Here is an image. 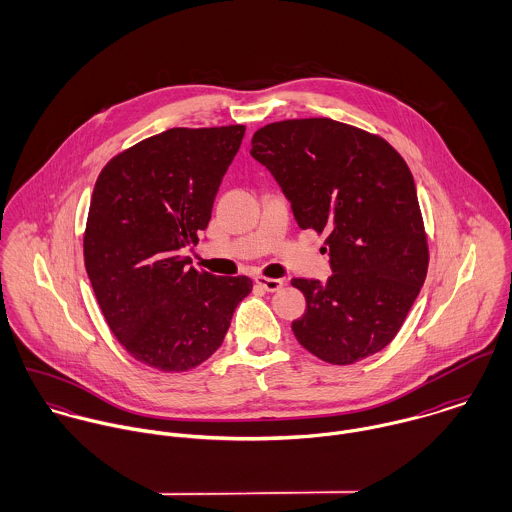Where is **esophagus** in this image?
Here are the masks:
<instances>
[{"label": "esophagus", "instance_id": "1", "mask_svg": "<svg viewBox=\"0 0 512 512\" xmlns=\"http://www.w3.org/2000/svg\"><path fill=\"white\" fill-rule=\"evenodd\" d=\"M254 282H256L262 290H266V292H278V290L284 286L282 280H278V278H266V276H256Z\"/></svg>", "mask_w": 512, "mask_h": 512}]
</instances>
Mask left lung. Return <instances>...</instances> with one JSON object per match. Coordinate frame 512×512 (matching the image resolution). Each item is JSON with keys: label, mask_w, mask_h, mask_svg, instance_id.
<instances>
[{"label": "left lung", "mask_w": 512, "mask_h": 512, "mask_svg": "<svg viewBox=\"0 0 512 512\" xmlns=\"http://www.w3.org/2000/svg\"><path fill=\"white\" fill-rule=\"evenodd\" d=\"M299 228L325 234L333 276L293 278L307 309L292 323L303 349L331 365L382 351L424 286L430 250L414 177L384 138L331 118L284 120L252 136Z\"/></svg>", "instance_id": "1"}]
</instances>
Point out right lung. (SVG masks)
<instances>
[{
    "instance_id": "obj_1",
    "label": "right lung",
    "mask_w": 512,
    "mask_h": 512,
    "mask_svg": "<svg viewBox=\"0 0 512 512\" xmlns=\"http://www.w3.org/2000/svg\"><path fill=\"white\" fill-rule=\"evenodd\" d=\"M244 126L171 128L114 155L100 171L84 230V266L102 315L140 363L185 372L224 341L246 276L187 268Z\"/></svg>"
}]
</instances>
